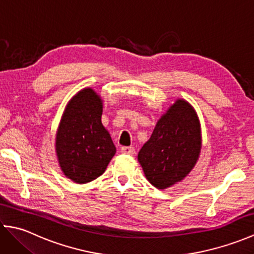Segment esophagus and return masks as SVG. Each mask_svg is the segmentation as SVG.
<instances>
[{
  "label": "esophagus",
  "instance_id": "34e87169",
  "mask_svg": "<svg viewBox=\"0 0 254 254\" xmlns=\"http://www.w3.org/2000/svg\"><path fill=\"white\" fill-rule=\"evenodd\" d=\"M121 153L127 154V155H133L134 153H135V149H134L132 146H123L121 148Z\"/></svg>",
  "mask_w": 254,
  "mask_h": 254
}]
</instances>
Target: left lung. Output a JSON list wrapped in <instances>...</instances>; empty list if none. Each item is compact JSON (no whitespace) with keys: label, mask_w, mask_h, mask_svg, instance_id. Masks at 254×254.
I'll use <instances>...</instances> for the list:
<instances>
[{"label":"left lung","mask_w":254,"mask_h":254,"mask_svg":"<svg viewBox=\"0 0 254 254\" xmlns=\"http://www.w3.org/2000/svg\"><path fill=\"white\" fill-rule=\"evenodd\" d=\"M202 148L201 123L195 109L177 99L159 120L137 160L150 185L165 190L190 174Z\"/></svg>","instance_id":"8db88e82"}]
</instances>
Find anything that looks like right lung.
<instances>
[{
  "instance_id": "obj_1",
  "label": "right lung",
  "mask_w": 254,
  "mask_h": 254,
  "mask_svg": "<svg viewBox=\"0 0 254 254\" xmlns=\"http://www.w3.org/2000/svg\"><path fill=\"white\" fill-rule=\"evenodd\" d=\"M102 99L96 91L83 88L63 111L56 134L59 166L66 178L83 185L104 174L117 149L101 123Z\"/></svg>"
}]
</instances>
